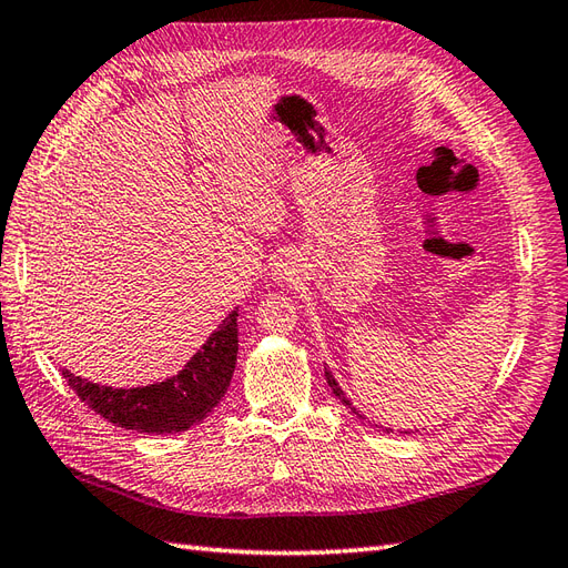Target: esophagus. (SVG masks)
Segmentation results:
<instances>
[{"instance_id":"obj_1","label":"esophagus","mask_w":568,"mask_h":568,"mask_svg":"<svg viewBox=\"0 0 568 568\" xmlns=\"http://www.w3.org/2000/svg\"><path fill=\"white\" fill-rule=\"evenodd\" d=\"M300 273H302V266H300V258L295 254H285L273 266V278L278 281L281 285H290L293 281H297Z\"/></svg>"}]
</instances>
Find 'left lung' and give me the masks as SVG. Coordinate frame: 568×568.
Listing matches in <instances>:
<instances>
[{
  "instance_id": "obj_1",
  "label": "left lung",
  "mask_w": 568,
  "mask_h": 568,
  "mask_svg": "<svg viewBox=\"0 0 568 568\" xmlns=\"http://www.w3.org/2000/svg\"><path fill=\"white\" fill-rule=\"evenodd\" d=\"M324 375H326V382H328V387H332V392L336 394V397H338L341 402H344V404H346V406L351 408V412H353V414H358V412H355V406H353V404H351V402L346 399V394H344V389H341V387H338V382L334 379V375H332V373H328V371H324ZM358 416H361V414H358ZM361 418H365V416H361ZM385 430H392V428H385Z\"/></svg>"
}]
</instances>
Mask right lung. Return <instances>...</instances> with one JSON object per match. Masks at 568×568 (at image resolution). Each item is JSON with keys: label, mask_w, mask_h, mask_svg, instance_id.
I'll return each instance as SVG.
<instances>
[{"label": "right lung", "mask_w": 568, "mask_h": 568, "mask_svg": "<svg viewBox=\"0 0 568 568\" xmlns=\"http://www.w3.org/2000/svg\"><path fill=\"white\" fill-rule=\"evenodd\" d=\"M236 316L232 310L217 332L207 336L193 358L174 377L148 387L113 389L62 371V377L91 412L113 426L138 433H181L213 412L227 392L236 365Z\"/></svg>", "instance_id": "obj_1"}]
</instances>
